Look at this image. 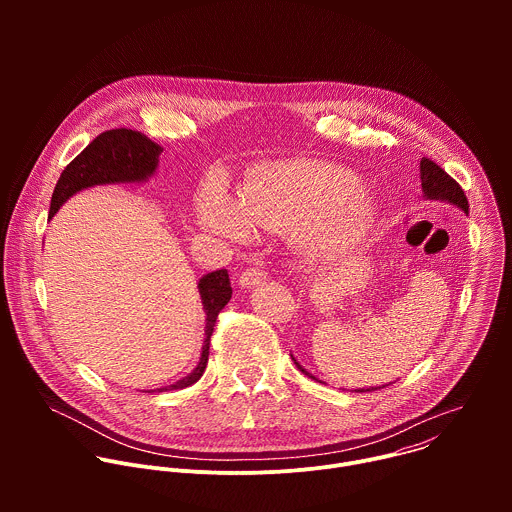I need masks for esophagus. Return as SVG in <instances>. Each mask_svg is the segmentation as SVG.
<instances>
[{"label": "esophagus", "mask_w": 512, "mask_h": 512, "mask_svg": "<svg viewBox=\"0 0 512 512\" xmlns=\"http://www.w3.org/2000/svg\"><path fill=\"white\" fill-rule=\"evenodd\" d=\"M263 281H267V271H265L263 267H259V265L245 269V271L241 273V277H239V283H241L243 287H253V285H259V283H263Z\"/></svg>", "instance_id": "1"}]
</instances>
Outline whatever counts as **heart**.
Here are the masks:
<instances>
[{
	"label": "heart",
	"instance_id": "obj_1",
	"mask_svg": "<svg viewBox=\"0 0 512 512\" xmlns=\"http://www.w3.org/2000/svg\"><path fill=\"white\" fill-rule=\"evenodd\" d=\"M358 180L344 168L294 160L261 170L239 194L210 184L198 200V218L210 231L241 239L251 229L291 233L302 245L326 253L356 237L373 218V202L356 194Z\"/></svg>",
	"mask_w": 512,
	"mask_h": 512
}]
</instances>
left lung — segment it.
Listing matches in <instances>:
<instances>
[{
	"mask_svg": "<svg viewBox=\"0 0 512 512\" xmlns=\"http://www.w3.org/2000/svg\"><path fill=\"white\" fill-rule=\"evenodd\" d=\"M421 188H423V194L427 196V198H435V200H446V202H450V204H454V206H458V208H462L464 212H468V198H466V194H464V190H462V186L446 172V170H442L440 166H437L435 162H431L429 158H423L421 160ZM294 362H296V358H294ZM298 364V369L304 373V375H308V377H312L300 362H296ZM312 379H316V377H312ZM381 389V387H379ZM367 391H375V389H367ZM362 393V391H360Z\"/></svg>",
	"mask_w": 512,
	"mask_h": 512,
	"instance_id": "obj_1",
	"label": "left lung"
}]
</instances>
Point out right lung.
I'll use <instances>...</instances> for the list:
<instances>
[{
    "mask_svg": "<svg viewBox=\"0 0 512 512\" xmlns=\"http://www.w3.org/2000/svg\"><path fill=\"white\" fill-rule=\"evenodd\" d=\"M164 152L160 143L152 141L148 135L135 129H109L99 133L87 148L72 160L60 174L52 200H50V216L64 204V200L77 194L83 188H91L97 184H115V182H139L152 176L158 168V158ZM202 306L206 312V338L202 344V356L198 367L184 377L182 381L164 387V391L184 389L194 385L208 362L210 336L214 332V324L221 310L229 304L233 296V287L229 281L227 269H218L204 275L198 281ZM162 391V389H160Z\"/></svg>",
    "mask_w": 512,
    "mask_h": 512,
    "instance_id": "add662e5",
    "label": "right lung"
}]
</instances>
